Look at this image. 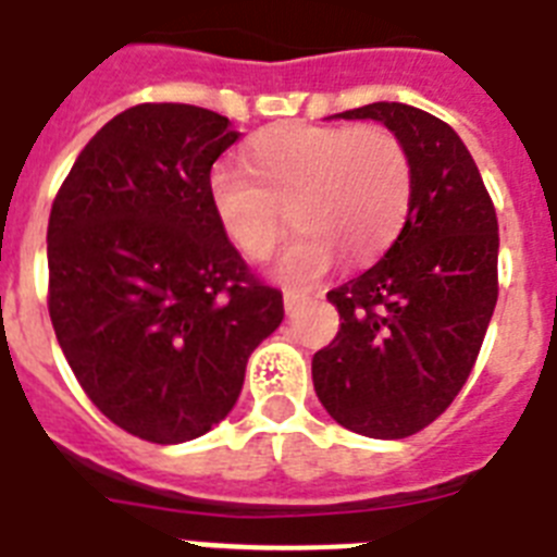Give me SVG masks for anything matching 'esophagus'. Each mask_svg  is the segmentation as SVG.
<instances>
[{
    "label": "esophagus",
    "mask_w": 557,
    "mask_h": 557,
    "mask_svg": "<svg viewBox=\"0 0 557 557\" xmlns=\"http://www.w3.org/2000/svg\"><path fill=\"white\" fill-rule=\"evenodd\" d=\"M306 300H309V297H306V294H300V292H286V294H283V306H286L288 314L300 309V306Z\"/></svg>",
    "instance_id": "esophagus-1"
}]
</instances>
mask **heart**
<instances>
[{"mask_svg": "<svg viewBox=\"0 0 557 557\" xmlns=\"http://www.w3.org/2000/svg\"><path fill=\"white\" fill-rule=\"evenodd\" d=\"M246 174L216 165L208 202L223 234L248 260H265L286 232H300L277 260V277L309 286L341 263H366L400 234L414 194L406 143L383 125L288 122L246 148Z\"/></svg>", "mask_w": 557, "mask_h": 557, "instance_id": "b5f03b06", "label": "heart"}]
</instances>
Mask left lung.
<instances>
[{
  "mask_svg": "<svg viewBox=\"0 0 557 557\" xmlns=\"http://www.w3.org/2000/svg\"><path fill=\"white\" fill-rule=\"evenodd\" d=\"M337 116L395 131L414 162V194L383 260L325 294L341 332L314 355L311 381L341 426L397 441L441 418L478 360L498 302V216L443 120L404 102Z\"/></svg>",
  "mask_w": 557,
  "mask_h": 557,
  "instance_id": "8db88e82",
  "label": "left lung"
}]
</instances>
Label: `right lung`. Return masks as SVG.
<instances>
[{
  "mask_svg": "<svg viewBox=\"0 0 557 557\" xmlns=\"http://www.w3.org/2000/svg\"><path fill=\"white\" fill-rule=\"evenodd\" d=\"M228 116L146 102L90 137L48 220V311L76 381L151 443L206 435L234 409L283 294L248 271L208 202Z\"/></svg>",
  "mask_w": 557,
  "mask_h": 557,
  "instance_id": "1",
  "label": "right lung"
}]
</instances>
